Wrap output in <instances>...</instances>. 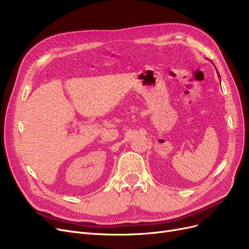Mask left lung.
<instances>
[{
    "instance_id": "obj_1",
    "label": "left lung",
    "mask_w": 249,
    "mask_h": 249,
    "mask_svg": "<svg viewBox=\"0 0 249 249\" xmlns=\"http://www.w3.org/2000/svg\"><path fill=\"white\" fill-rule=\"evenodd\" d=\"M217 73H218V76H219V78H220V75H219V72H218V71H217Z\"/></svg>"
}]
</instances>
